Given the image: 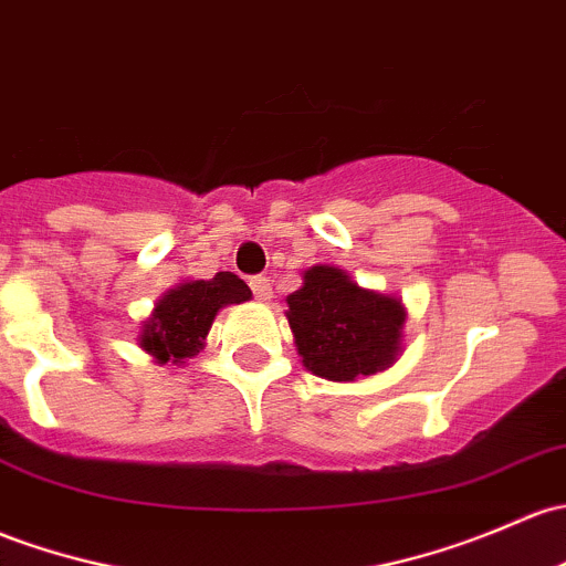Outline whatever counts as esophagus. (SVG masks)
Segmentation results:
<instances>
[{
	"label": "esophagus",
	"instance_id": "1",
	"mask_svg": "<svg viewBox=\"0 0 566 566\" xmlns=\"http://www.w3.org/2000/svg\"><path fill=\"white\" fill-rule=\"evenodd\" d=\"M249 287H252L254 298L258 301H271L273 298V284L268 276H252L249 279Z\"/></svg>",
	"mask_w": 566,
	"mask_h": 566
}]
</instances>
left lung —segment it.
Segmentation results:
<instances>
[{
	"label": "left lung",
	"instance_id": "8db88e82",
	"mask_svg": "<svg viewBox=\"0 0 566 566\" xmlns=\"http://www.w3.org/2000/svg\"><path fill=\"white\" fill-rule=\"evenodd\" d=\"M287 306L303 366L317 377L349 382L396 360L407 319L401 301L368 293L342 268H308Z\"/></svg>",
	"mask_w": 566,
	"mask_h": 566
}]
</instances>
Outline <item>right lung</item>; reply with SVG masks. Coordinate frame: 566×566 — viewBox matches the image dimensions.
I'll list each match as a JSON object with an SVG mask.
<instances>
[{"instance_id": "add662e5", "label": "right lung", "mask_w": 566, "mask_h": 566, "mask_svg": "<svg viewBox=\"0 0 566 566\" xmlns=\"http://www.w3.org/2000/svg\"><path fill=\"white\" fill-rule=\"evenodd\" d=\"M252 298V290L235 273L219 271L213 279L187 282L157 303L140 331V347L159 363H184L203 349L213 317L228 303Z\"/></svg>"}]
</instances>
